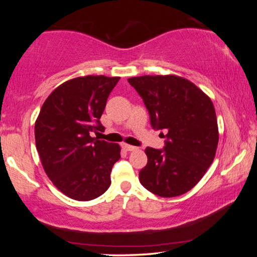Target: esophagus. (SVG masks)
I'll return each instance as SVG.
<instances>
[{"label":"esophagus","mask_w":257,"mask_h":257,"mask_svg":"<svg viewBox=\"0 0 257 257\" xmlns=\"http://www.w3.org/2000/svg\"><path fill=\"white\" fill-rule=\"evenodd\" d=\"M122 149H123L124 151L130 152V151H135V150H136V147L132 146V145H128V144H123V145H122Z\"/></svg>","instance_id":"34e87169"}]
</instances>
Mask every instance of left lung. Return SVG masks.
Returning a JSON list of instances; mask_svg holds the SVG:
<instances>
[{
  "instance_id": "obj_1",
  "label": "left lung",
  "mask_w": 257,
  "mask_h": 257,
  "mask_svg": "<svg viewBox=\"0 0 257 257\" xmlns=\"http://www.w3.org/2000/svg\"><path fill=\"white\" fill-rule=\"evenodd\" d=\"M143 98L150 122L161 133L163 149L147 147V164L139 181L161 197L187 193L214 160L219 133L210 97L193 82L177 76H142L128 79Z\"/></svg>"
}]
</instances>
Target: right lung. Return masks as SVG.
<instances>
[{
  "instance_id": "1",
  "label": "right lung",
  "mask_w": 257,
  "mask_h": 257,
  "mask_svg": "<svg viewBox=\"0 0 257 257\" xmlns=\"http://www.w3.org/2000/svg\"><path fill=\"white\" fill-rule=\"evenodd\" d=\"M119 77H78L60 85L43 104L35 123L43 168L60 191L76 201H90L111 185L120 146L90 137L102 132L101 115Z\"/></svg>"
}]
</instances>
